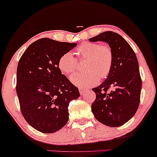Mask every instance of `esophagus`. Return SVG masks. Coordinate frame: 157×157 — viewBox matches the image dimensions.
<instances>
[{
	"instance_id": "esophagus-1",
	"label": "esophagus",
	"mask_w": 157,
	"mask_h": 157,
	"mask_svg": "<svg viewBox=\"0 0 157 157\" xmlns=\"http://www.w3.org/2000/svg\"><path fill=\"white\" fill-rule=\"evenodd\" d=\"M89 90L87 89H79V92H80V94L81 95H84L85 94H87V92H88Z\"/></svg>"
}]
</instances>
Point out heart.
Returning a JSON list of instances; mask_svg holds the SVG:
<instances>
[{
    "instance_id": "1",
    "label": "heart",
    "mask_w": 157,
    "mask_h": 157,
    "mask_svg": "<svg viewBox=\"0 0 157 157\" xmlns=\"http://www.w3.org/2000/svg\"><path fill=\"white\" fill-rule=\"evenodd\" d=\"M75 53L80 59L87 58L85 68L88 70L71 76L70 81L73 84L85 88L96 85L100 76L105 78L109 75L113 66V54L108 45L85 42L76 48ZM58 68L63 74L71 75L78 68L77 59L72 53H65L59 57Z\"/></svg>"
}]
</instances>
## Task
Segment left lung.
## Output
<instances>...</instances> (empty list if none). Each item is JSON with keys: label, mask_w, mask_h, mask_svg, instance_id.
<instances>
[{"label": "left lung", "mask_w": 157, "mask_h": 157, "mask_svg": "<svg viewBox=\"0 0 157 157\" xmlns=\"http://www.w3.org/2000/svg\"><path fill=\"white\" fill-rule=\"evenodd\" d=\"M90 42L108 44L113 54V63L107 78L92 89L96 99L91 110L99 122L108 127H119L129 121L138 108L142 89L138 61L129 44L112 31L89 38ZM109 88L111 91H107Z\"/></svg>", "instance_id": "obj_1"}]
</instances>
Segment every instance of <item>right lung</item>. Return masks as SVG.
<instances>
[{
	"label": "right lung",
	"instance_id": "obj_1",
	"mask_svg": "<svg viewBox=\"0 0 157 157\" xmlns=\"http://www.w3.org/2000/svg\"><path fill=\"white\" fill-rule=\"evenodd\" d=\"M76 45L43 38L32 43L19 61L16 92L21 112L38 132L52 133L65 126L69 102L80 96L58 68L59 57Z\"/></svg>",
	"mask_w": 157,
	"mask_h": 157
}]
</instances>
